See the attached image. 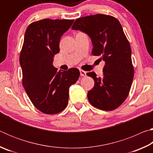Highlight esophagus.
<instances>
[{
	"label": "esophagus",
	"instance_id": "34e87169",
	"mask_svg": "<svg viewBox=\"0 0 153 153\" xmlns=\"http://www.w3.org/2000/svg\"><path fill=\"white\" fill-rule=\"evenodd\" d=\"M80 72V76H86V72L83 71V70H79Z\"/></svg>",
	"mask_w": 153,
	"mask_h": 153
}]
</instances>
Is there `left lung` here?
Returning a JSON list of instances; mask_svg holds the SVG:
<instances>
[{
	"instance_id": "obj_1",
	"label": "left lung",
	"mask_w": 153,
	"mask_h": 153,
	"mask_svg": "<svg viewBox=\"0 0 153 153\" xmlns=\"http://www.w3.org/2000/svg\"><path fill=\"white\" fill-rule=\"evenodd\" d=\"M72 30L87 33L92 40V54L104 60L103 76L87 73L94 81L88 92L90 104L103 111H113L125 101L132 84L134 70L131 47L120 22L111 15L97 14L78 18Z\"/></svg>"
}]
</instances>
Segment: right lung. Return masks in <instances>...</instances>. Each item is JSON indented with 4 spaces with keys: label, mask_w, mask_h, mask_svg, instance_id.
Instances as JSON below:
<instances>
[{
    "label": "right lung",
    "mask_w": 153,
    "mask_h": 153,
    "mask_svg": "<svg viewBox=\"0 0 153 153\" xmlns=\"http://www.w3.org/2000/svg\"><path fill=\"white\" fill-rule=\"evenodd\" d=\"M74 22L45 19L32 23L25 31L19 56L22 84L34 107L44 113L53 115L65 108L69 87L79 77L76 68L58 71L53 65L61 37Z\"/></svg>",
    "instance_id": "obj_1"
}]
</instances>
